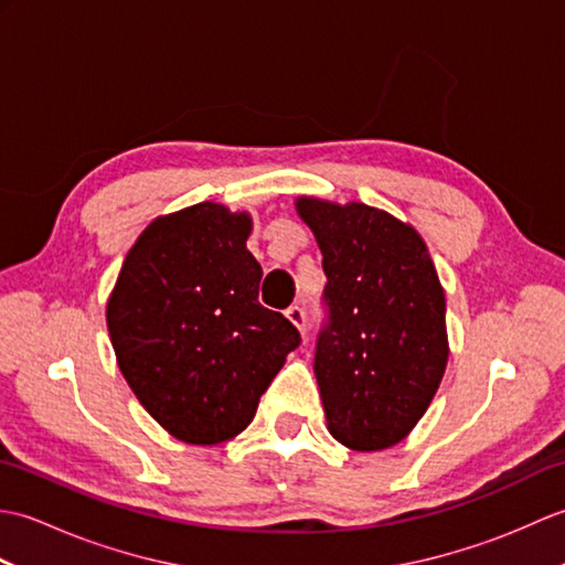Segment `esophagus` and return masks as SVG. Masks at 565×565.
Wrapping results in <instances>:
<instances>
[{"label": "esophagus", "instance_id": "esophagus-1", "mask_svg": "<svg viewBox=\"0 0 565 565\" xmlns=\"http://www.w3.org/2000/svg\"><path fill=\"white\" fill-rule=\"evenodd\" d=\"M286 318H289V320L294 322V326L306 334V322H308V318H306V310H303L301 306H291L289 310H286Z\"/></svg>", "mask_w": 565, "mask_h": 565}]
</instances>
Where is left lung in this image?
Segmentation results:
<instances>
[{"instance_id": "left-lung-1", "label": "left lung", "mask_w": 565, "mask_h": 565, "mask_svg": "<svg viewBox=\"0 0 565 565\" xmlns=\"http://www.w3.org/2000/svg\"><path fill=\"white\" fill-rule=\"evenodd\" d=\"M328 276L316 379L330 435L354 451L398 444L447 369V303L411 225L366 203L301 199Z\"/></svg>"}]
</instances>
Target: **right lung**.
<instances>
[{
    "label": "right lung",
    "instance_id": "right-lung-1",
    "mask_svg": "<svg viewBox=\"0 0 565 565\" xmlns=\"http://www.w3.org/2000/svg\"><path fill=\"white\" fill-rule=\"evenodd\" d=\"M249 225L209 201L158 218L128 252L106 306L128 386L186 444L239 435L301 344L291 320L259 303Z\"/></svg>",
    "mask_w": 565,
    "mask_h": 565
}]
</instances>
